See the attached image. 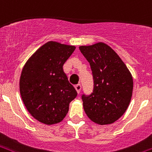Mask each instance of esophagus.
Returning <instances> with one entry per match:
<instances>
[{
    "label": "esophagus",
    "mask_w": 152,
    "mask_h": 152,
    "mask_svg": "<svg viewBox=\"0 0 152 152\" xmlns=\"http://www.w3.org/2000/svg\"><path fill=\"white\" fill-rule=\"evenodd\" d=\"M75 88H76V92H77V93L79 94V93H80V90H81V85H77L76 87H75Z\"/></svg>",
    "instance_id": "34e87169"
}]
</instances>
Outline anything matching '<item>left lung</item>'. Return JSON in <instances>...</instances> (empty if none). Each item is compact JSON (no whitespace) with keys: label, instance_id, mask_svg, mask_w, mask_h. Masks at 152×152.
Masks as SVG:
<instances>
[{"label":"left lung","instance_id":"1","mask_svg":"<svg viewBox=\"0 0 152 152\" xmlns=\"http://www.w3.org/2000/svg\"><path fill=\"white\" fill-rule=\"evenodd\" d=\"M79 49L90 64L94 82L90 96H82L85 113L96 124H112L130 104L132 75L118 55L104 42L80 46Z\"/></svg>","mask_w":152,"mask_h":152}]
</instances>
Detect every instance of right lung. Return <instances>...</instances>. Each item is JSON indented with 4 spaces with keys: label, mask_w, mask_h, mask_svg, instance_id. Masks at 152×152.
Masks as SVG:
<instances>
[{
    "label": "right lung",
    "mask_w": 152,
    "mask_h": 152,
    "mask_svg": "<svg viewBox=\"0 0 152 152\" xmlns=\"http://www.w3.org/2000/svg\"><path fill=\"white\" fill-rule=\"evenodd\" d=\"M75 49L72 45L48 42L22 68L19 81L22 102L31 116L43 124L62 122L77 95L63 68Z\"/></svg>",
    "instance_id": "add662e5"
}]
</instances>
